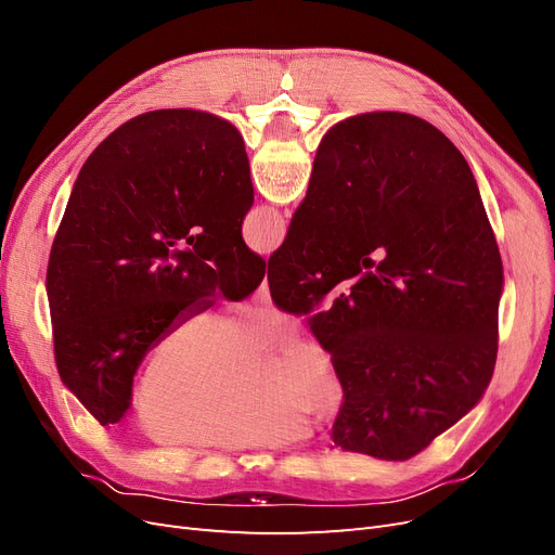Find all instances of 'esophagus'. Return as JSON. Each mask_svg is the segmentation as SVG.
<instances>
[{
  "mask_svg": "<svg viewBox=\"0 0 555 555\" xmlns=\"http://www.w3.org/2000/svg\"><path fill=\"white\" fill-rule=\"evenodd\" d=\"M255 300H257V304H263V306L271 304V289H268L266 280L259 284V289L255 292Z\"/></svg>",
  "mask_w": 555,
  "mask_h": 555,
  "instance_id": "34e87169",
  "label": "esophagus"
}]
</instances>
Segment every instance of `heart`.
<instances>
[{
    "label": "heart",
    "mask_w": 555,
    "mask_h": 555,
    "mask_svg": "<svg viewBox=\"0 0 555 555\" xmlns=\"http://www.w3.org/2000/svg\"><path fill=\"white\" fill-rule=\"evenodd\" d=\"M278 312L236 319L210 306L178 314L150 345L129 410L150 438L198 449L280 447L304 438L308 414L333 416L343 379L328 349L292 335L266 357L257 349L287 331Z\"/></svg>",
    "instance_id": "1"
}]
</instances>
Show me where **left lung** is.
<instances>
[{
	"label": "left lung",
	"instance_id": "left-lung-1",
	"mask_svg": "<svg viewBox=\"0 0 555 555\" xmlns=\"http://www.w3.org/2000/svg\"><path fill=\"white\" fill-rule=\"evenodd\" d=\"M238 129L166 108L117 127L82 164L48 259L57 373L102 426L129 410L143 357L178 314L255 292L266 261Z\"/></svg>",
	"mask_w": 555,
	"mask_h": 555
}]
</instances>
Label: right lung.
Listing matches in <instances>:
<instances>
[{
  "instance_id": "right-lung-1",
  "label": "right lung",
  "mask_w": 555,
  "mask_h": 555,
  "mask_svg": "<svg viewBox=\"0 0 555 555\" xmlns=\"http://www.w3.org/2000/svg\"><path fill=\"white\" fill-rule=\"evenodd\" d=\"M502 259L473 171L410 113L347 117L319 143L304 204L268 259L284 312L310 317L343 379L333 442L424 451L481 400L498 357Z\"/></svg>"
}]
</instances>
